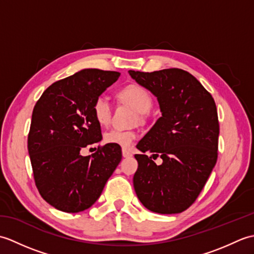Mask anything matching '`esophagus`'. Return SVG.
Instances as JSON below:
<instances>
[{
    "label": "esophagus",
    "instance_id": "34e87169",
    "mask_svg": "<svg viewBox=\"0 0 254 254\" xmlns=\"http://www.w3.org/2000/svg\"><path fill=\"white\" fill-rule=\"evenodd\" d=\"M122 155H123L124 158H128V157H131V156H132V154L128 152V150H127V149H123L122 150Z\"/></svg>",
    "mask_w": 254,
    "mask_h": 254
}]
</instances>
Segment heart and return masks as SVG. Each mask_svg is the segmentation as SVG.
Masks as SVG:
<instances>
[{
    "label": "heart",
    "instance_id": "b5f03b06",
    "mask_svg": "<svg viewBox=\"0 0 254 254\" xmlns=\"http://www.w3.org/2000/svg\"><path fill=\"white\" fill-rule=\"evenodd\" d=\"M118 97L122 101L132 106L138 113L144 115L149 111L153 105L152 96L144 87L136 84L127 85L119 91ZM93 113L100 126H108L111 120L112 109L109 100L105 96H98L93 104ZM137 138L134 131H126L121 128H111L104 135V141L107 144L117 145L122 148H130Z\"/></svg>",
    "mask_w": 254,
    "mask_h": 254
}]
</instances>
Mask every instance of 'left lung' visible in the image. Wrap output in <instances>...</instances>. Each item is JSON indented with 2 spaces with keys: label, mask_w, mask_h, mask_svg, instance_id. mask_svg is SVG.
<instances>
[{
  "label": "left lung",
  "mask_w": 254,
  "mask_h": 254,
  "mask_svg": "<svg viewBox=\"0 0 254 254\" xmlns=\"http://www.w3.org/2000/svg\"><path fill=\"white\" fill-rule=\"evenodd\" d=\"M158 100L161 117L138 142L134 190L147 209L178 214L198 196L217 160L219 124L214 98L183 69L128 71ZM149 151L153 155L147 156ZM159 154L163 164L151 157Z\"/></svg>",
  "instance_id": "left-lung-1"
}]
</instances>
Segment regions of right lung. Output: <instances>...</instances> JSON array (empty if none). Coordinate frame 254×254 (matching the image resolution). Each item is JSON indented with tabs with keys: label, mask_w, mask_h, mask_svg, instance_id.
I'll return each mask as SVG.
<instances>
[{
	"label": "right lung",
	"mask_w": 254,
	"mask_h": 254,
	"mask_svg": "<svg viewBox=\"0 0 254 254\" xmlns=\"http://www.w3.org/2000/svg\"><path fill=\"white\" fill-rule=\"evenodd\" d=\"M119 77V72L82 69L49 86L34 108L28 153L35 182L42 198L59 210L89 208L122 159L121 147L111 144L91 156L80 154L102 139L93 104Z\"/></svg>",
	"instance_id": "add662e5"
}]
</instances>
